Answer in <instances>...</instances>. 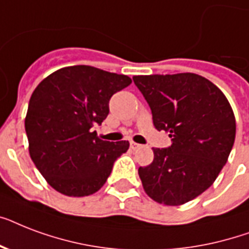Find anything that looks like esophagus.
<instances>
[{"label":"esophagus","instance_id":"1","mask_svg":"<svg viewBox=\"0 0 249 249\" xmlns=\"http://www.w3.org/2000/svg\"><path fill=\"white\" fill-rule=\"evenodd\" d=\"M141 147H142V144L136 143V142H130V148H132L133 151H136V150H138Z\"/></svg>","mask_w":249,"mask_h":249}]
</instances>
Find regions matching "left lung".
<instances>
[{
    "label": "left lung",
    "instance_id": "8db88e82",
    "mask_svg": "<svg viewBox=\"0 0 249 249\" xmlns=\"http://www.w3.org/2000/svg\"><path fill=\"white\" fill-rule=\"evenodd\" d=\"M158 130L172 138L168 148H152L154 160L140 166L152 200L181 205L212 186L235 141V116L225 94L196 73L134 76Z\"/></svg>",
    "mask_w": 249,
    "mask_h": 249
}]
</instances>
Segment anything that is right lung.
Listing matches in <instances>:
<instances>
[{
  "instance_id": "obj_1",
  "label": "right lung",
  "mask_w": 249,
  "mask_h": 249,
  "mask_svg": "<svg viewBox=\"0 0 249 249\" xmlns=\"http://www.w3.org/2000/svg\"><path fill=\"white\" fill-rule=\"evenodd\" d=\"M132 79L90 66L53 72L38 84L25 116L29 155L48 183L67 196L97 193L128 141L108 142L94 130L109 112L113 94Z\"/></svg>"
}]
</instances>
